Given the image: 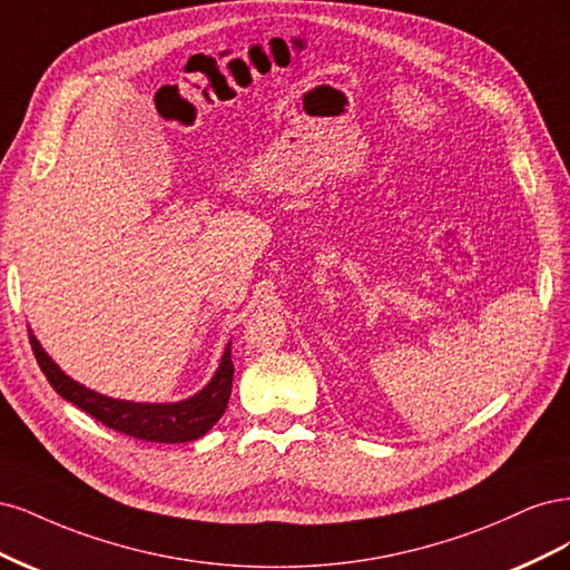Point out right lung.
Returning a JSON list of instances; mask_svg holds the SVG:
<instances>
[{
	"instance_id": "add662e5",
	"label": "right lung",
	"mask_w": 570,
	"mask_h": 570,
	"mask_svg": "<svg viewBox=\"0 0 570 570\" xmlns=\"http://www.w3.org/2000/svg\"><path fill=\"white\" fill-rule=\"evenodd\" d=\"M28 332L35 360H38L40 370L51 383V389L63 400L78 405L89 416L101 421L104 426L120 431L125 435L151 440V443H189V440H198L200 435H206L227 410L234 379L232 341L227 343L213 379L191 397L177 402H132L101 395L78 383L76 379H70L61 366L47 355L40 341L35 338L32 328H28Z\"/></svg>"
}]
</instances>
